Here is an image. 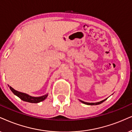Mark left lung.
<instances>
[{
	"label": "left lung",
	"instance_id": "1",
	"mask_svg": "<svg viewBox=\"0 0 132 132\" xmlns=\"http://www.w3.org/2000/svg\"><path fill=\"white\" fill-rule=\"evenodd\" d=\"M106 99L103 100V101H102L101 102H96V103H89V102H84V101H81V100H79L81 102V103H84V104H86V105H99L102 103V102H103L105 101H106Z\"/></svg>",
	"mask_w": 132,
	"mask_h": 132
}]
</instances>
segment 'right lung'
Returning <instances> with one entry per match:
<instances>
[{
  "label": "right lung",
  "mask_w": 132,
  "mask_h": 132,
  "mask_svg": "<svg viewBox=\"0 0 132 132\" xmlns=\"http://www.w3.org/2000/svg\"><path fill=\"white\" fill-rule=\"evenodd\" d=\"M10 89L11 91H12L13 94L14 95H16V96H18V97H19L21 100H22L23 101L25 102H30V103H39L40 102H42L43 101H44L45 99H46L47 97L48 96V93L47 94L43 95V96H39V97H33L31 96H30L29 94H26V93H24L20 92V91H16L14 89L11 87V86H9Z\"/></svg>",
  "instance_id": "add662e5"
}]
</instances>
